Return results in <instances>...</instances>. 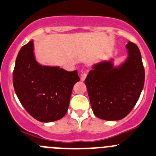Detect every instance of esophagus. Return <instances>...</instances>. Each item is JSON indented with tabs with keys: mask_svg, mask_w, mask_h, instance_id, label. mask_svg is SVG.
<instances>
[{
	"mask_svg": "<svg viewBox=\"0 0 156 156\" xmlns=\"http://www.w3.org/2000/svg\"><path fill=\"white\" fill-rule=\"evenodd\" d=\"M87 76V72H83L82 73H81V80H82V81L85 80Z\"/></svg>",
	"mask_w": 156,
	"mask_h": 156,
	"instance_id": "34e87169",
	"label": "esophagus"
}]
</instances>
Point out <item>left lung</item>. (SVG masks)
<instances>
[{
	"instance_id": "8db88e82",
	"label": "left lung",
	"mask_w": 156,
	"mask_h": 156,
	"mask_svg": "<svg viewBox=\"0 0 156 156\" xmlns=\"http://www.w3.org/2000/svg\"><path fill=\"white\" fill-rule=\"evenodd\" d=\"M128 59L119 67L112 61L95 65L85 80L93 113L98 118L113 121L126 116L140 96L145 82V69L137 45L126 44Z\"/></svg>"
}]
</instances>
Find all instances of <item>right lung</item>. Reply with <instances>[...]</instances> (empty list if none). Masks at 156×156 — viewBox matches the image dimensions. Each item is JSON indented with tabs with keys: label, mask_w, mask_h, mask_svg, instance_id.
<instances>
[{
	"label": "right lung",
	"mask_w": 156,
	"mask_h": 156,
	"mask_svg": "<svg viewBox=\"0 0 156 156\" xmlns=\"http://www.w3.org/2000/svg\"><path fill=\"white\" fill-rule=\"evenodd\" d=\"M79 80L76 70L40 65L32 41L19 51L13 72L14 88L23 108L38 121L50 122L63 118L73 87Z\"/></svg>",
	"instance_id": "add662e5"
}]
</instances>
